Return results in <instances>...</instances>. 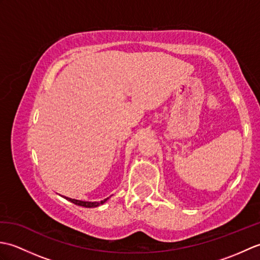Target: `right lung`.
<instances>
[{"instance_id": "1", "label": "right lung", "mask_w": 260, "mask_h": 260, "mask_svg": "<svg viewBox=\"0 0 260 260\" xmlns=\"http://www.w3.org/2000/svg\"><path fill=\"white\" fill-rule=\"evenodd\" d=\"M66 199H67L68 201H70V202H73V203H75V204H77V206H81V207H85V208H95V207H98V206H101V204H103V203H105L107 201V199H104L103 201H101V202H88V201H80V200H75V199H70V198H67V197H64Z\"/></svg>"}]
</instances>
